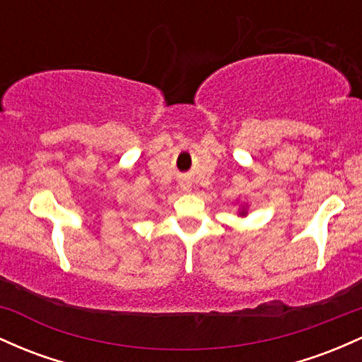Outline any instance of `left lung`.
Segmentation results:
<instances>
[{"mask_svg":"<svg viewBox=\"0 0 362 362\" xmlns=\"http://www.w3.org/2000/svg\"><path fill=\"white\" fill-rule=\"evenodd\" d=\"M246 212H245V210H241V215H245Z\"/></svg>","mask_w":362,"mask_h":362,"instance_id":"obj_1","label":"left lung"}]
</instances>
